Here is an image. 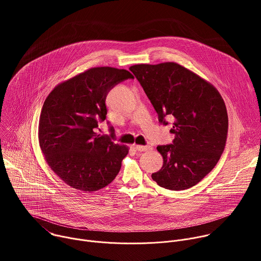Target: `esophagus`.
I'll return each instance as SVG.
<instances>
[{
	"label": "esophagus",
	"instance_id": "esophagus-1",
	"mask_svg": "<svg viewBox=\"0 0 261 261\" xmlns=\"http://www.w3.org/2000/svg\"><path fill=\"white\" fill-rule=\"evenodd\" d=\"M134 148L138 152H144V151H150L153 148L151 145H141V144H134Z\"/></svg>",
	"mask_w": 261,
	"mask_h": 261
}]
</instances>
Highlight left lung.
Segmentation results:
<instances>
[{"mask_svg":"<svg viewBox=\"0 0 261 261\" xmlns=\"http://www.w3.org/2000/svg\"><path fill=\"white\" fill-rule=\"evenodd\" d=\"M166 125L173 120L171 144L158 145L163 166L152 178L168 190H186L199 182L224 151L228 116L218 90L174 62L137 64L130 68Z\"/></svg>","mask_w":261,"mask_h":261,"instance_id":"1","label":"left lung"}]
</instances>
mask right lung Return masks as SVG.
<instances>
[{"label":"right lung","mask_w":261,"mask_h":261,"mask_svg":"<svg viewBox=\"0 0 261 261\" xmlns=\"http://www.w3.org/2000/svg\"><path fill=\"white\" fill-rule=\"evenodd\" d=\"M133 79L125 69L95 67L59 84L45 99L38 138L51 170L70 187L94 192L119 173L129 148L94 129L106 119L105 99L119 83Z\"/></svg>","instance_id":"add662e5"}]
</instances>
